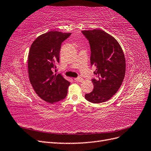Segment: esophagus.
Masks as SVG:
<instances>
[{
	"label": "esophagus",
	"mask_w": 151,
	"mask_h": 151,
	"mask_svg": "<svg viewBox=\"0 0 151 151\" xmlns=\"http://www.w3.org/2000/svg\"><path fill=\"white\" fill-rule=\"evenodd\" d=\"M74 81H76L77 82H79V83H82V82L83 81V79L81 77H77V78H75Z\"/></svg>",
	"instance_id": "obj_1"
}]
</instances>
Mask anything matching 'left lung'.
Listing matches in <instances>:
<instances>
[{
    "mask_svg": "<svg viewBox=\"0 0 151 151\" xmlns=\"http://www.w3.org/2000/svg\"><path fill=\"white\" fill-rule=\"evenodd\" d=\"M82 33L90 45L91 65L96 68V77L92 79L94 89L85 98L93 103H103L115 94L124 79V53L115 38L101 29L84 30Z\"/></svg>",
    "mask_w": 151,
    "mask_h": 151,
    "instance_id": "1",
    "label": "left lung"
}]
</instances>
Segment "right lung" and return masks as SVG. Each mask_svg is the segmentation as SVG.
Here are the masks:
<instances>
[{
    "label": "right lung",
    "instance_id": "add662e5",
    "mask_svg": "<svg viewBox=\"0 0 151 151\" xmlns=\"http://www.w3.org/2000/svg\"><path fill=\"white\" fill-rule=\"evenodd\" d=\"M71 33L49 31L36 38L29 49L28 60L30 83L40 98L50 103L65 98L70 83L56 72L62 43Z\"/></svg>",
    "mask_w": 151,
    "mask_h": 151
}]
</instances>
